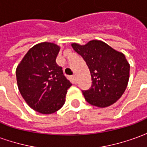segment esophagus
Here are the masks:
<instances>
[{
    "instance_id": "obj_1",
    "label": "esophagus",
    "mask_w": 147,
    "mask_h": 147,
    "mask_svg": "<svg viewBox=\"0 0 147 147\" xmlns=\"http://www.w3.org/2000/svg\"><path fill=\"white\" fill-rule=\"evenodd\" d=\"M71 79H72V81H73L74 83H76V75H73L72 77H71Z\"/></svg>"
}]
</instances>
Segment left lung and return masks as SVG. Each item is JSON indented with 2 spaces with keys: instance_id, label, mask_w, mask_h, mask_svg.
Listing matches in <instances>:
<instances>
[{
  "instance_id": "1",
  "label": "left lung",
  "mask_w": 147,
  "mask_h": 147,
  "mask_svg": "<svg viewBox=\"0 0 147 147\" xmlns=\"http://www.w3.org/2000/svg\"><path fill=\"white\" fill-rule=\"evenodd\" d=\"M71 46L86 61L91 76V87L83 91L86 102L99 108L113 105L129 80L130 64L124 54L96 39L85 45L74 42Z\"/></svg>"
}]
</instances>
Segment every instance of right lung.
I'll list each match as a JSON object with an SVG mask.
<instances>
[{"label": "right lung", "mask_w": 147, "mask_h": 147, "mask_svg": "<svg viewBox=\"0 0 147 147\" xmlns=\"http://www.w3.org/2000/svg\"><path fill=\"white\" fill-rule=\"evenodd\" d=\"M61 47L53 42L36 44L27 51L16 67L19 90L30 108L52 114L64 105L71 83L56 63Z\"/></svg>", "instance_id": "right-lung-1"}]
</instances>
